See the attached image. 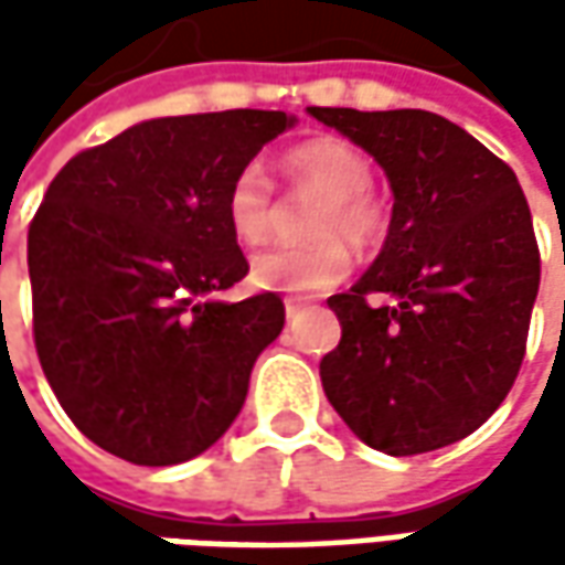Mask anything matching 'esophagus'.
I'll list each match as a JSON object with an SVG mask.
<instances>
[{"instance_id": "esophagus-1", "label": "esophagus", "mask_w": 565, "mask_h": 565, "mask_svg": "<svg viewBox=\"0 0 565 565\" xmlns=\"http://www.w3.org/2000/svg\"><path fill=\"white\" fill-rule=\"evenodd\" d=\"M301 311H305V305H301L298 298H286V317H289V320H295Z\"/></svg>"}]
</instances>
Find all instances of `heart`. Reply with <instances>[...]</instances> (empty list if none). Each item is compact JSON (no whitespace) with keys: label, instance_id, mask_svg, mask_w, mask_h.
<instances>
[{"label":"heart","instance_id":"1","mask_svg":"<svg viewBox=\"0 0 565 565\" xmlns=\"http://www.w3.org/2000/svg\"><path fill=\"white\" fill-rule=\"evenodd\" d=\"M286 175L298 191L323 198L308 248H270L254 254L250 282L267 292L317 295L339 286L349 273L352 242L367 248L383 232V210L371 198V163L359 147L339 138H317L286 153ZM226 223L238 242L260 245L276 223V198L260 166H242L226 191Z\"/></svg>","mask_w":565,"mask_h":565}]
</instances>
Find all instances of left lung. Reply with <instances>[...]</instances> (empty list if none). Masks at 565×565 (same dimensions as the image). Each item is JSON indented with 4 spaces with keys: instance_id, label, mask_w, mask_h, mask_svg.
Instances as JSON below:
<instances>
[{
    "instance_id": "left-lung-1",
    "label": "left lung",
    "mask_w": 565,
    "mask_h": 565,
    "mask_svg": "<svg viewBox=\"0 0 565 565\" xmlns=\"http://www.w3.org/2000/svg\"><path fill=\"white\" fill-rule=\"evenodd\" d=\"M308 116L371 153L393 191L377 260L327 298L342 339L320 361L323 393L386 456L456 444L500 408L525 359L541 257L519 179L424 109Z\"/></svg>"
}]
</instances>
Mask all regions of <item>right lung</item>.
I'll use <instances>...</instances> for the list:
<instances>
[{
  "mask_svg": "<svg viewBox=\"0 0 565 565\" xmlns=\"http://www.w3.org/2000/svg\"><path fill=\"white\" fill-rule=\"evenodd\" d=\"M295 121L267 109L138 121L72 157L43 194L28 232L33 342L99 449L179 466L238 418L286 308L276 292L220 298L248 273L226 191Z\"/></svg>",
  "mask_w": 565,
  "mask_h": 565,
  "instance_id": "1",
  "label": "right lung"
}]
</instances>
